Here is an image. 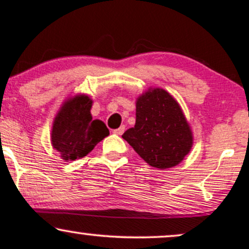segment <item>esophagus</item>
<instances>
[{"instance_id": "1", "label": "esophagus", "mask_w": 249, "mask_h": 249, "mask_svg": "<svg viewBox=\"0 0 249 249\" xmlns=\"http://www.w3.org/2000/svg\"><path fill=\"white\" fill-rule=\"evenodd\" d=\"M124 131H125V126L123 125V126H121L119 128H116V130H113V133L117 134V136H122V134L124 133Z\"/></svg>"}]
</instances>
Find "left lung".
I'll use <instances>...</instances> for the list:
<instances>
[{"instance_id":"obj_1","label":"left lung","mask_w":249,"mask_h":249,"mask_svg":"<svg viewBox=\"0 0 249 249\" xmlns=\"http://www.w3.org/2000/svg\"><path fill=\"white\" fill-rule=\"evenodd\" d=\"M133 150L158 170L182 161L193 145L184 112L167 91L148 89L136 102V124L123 134Z\"/></svg>"}]
</instances>
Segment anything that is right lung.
Returning <instances> with one entry per match:
<instances>
[{
  "mask_svg": "<svg viewBox=\"0 0 249 249\" xmlns=\"http://www.w3.org/2000/svg\"><path fill=\"white\" fill-rule=\"evenodd\" d=\"M92 99L77 95L63 103L55 117L51 131V144L64 160L83 158L108 136V128L91 116Z\"/></svg>",
  "mask_w": 249,
  "mask_h": 249,
  "instance_id": "add662e5",
  "label": "right lung"
}]
</instances>
